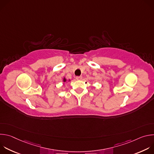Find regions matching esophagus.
Wrapping results in <instances>:
<instances>
[{
    "label": "esophagus",
    "mask_w": 154,
    "mask_h": 154,
    "mask_svg": "<svg viewBox=\"0 0 154 154\" xmlns=\"http://www.w3.org/2000/svg\"><path fill=\"white\" fill-rule=\"evenodd\" d=\"M75 79L77 80H82V76H77L75 77Z\"/></svg>",
    "instance_id": "34e87169"
}]
</instances>
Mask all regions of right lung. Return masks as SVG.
<instances>
[{"mask_svg": "<svg viewBox=\"0 0 154 154\" xmlns=\"http://www.w3.org/2000/svg\"><path fill=\"white\" fill-rule=\"evenodd\" d=\"M71 81V79H69L68 80L66 79V77H64L63 78V83H66V82H70Z\"/></svg>", "mask_w": 154, "mask_h": 154, "instance_id": "add662e5", "label": "right lung"}]
</instances>
